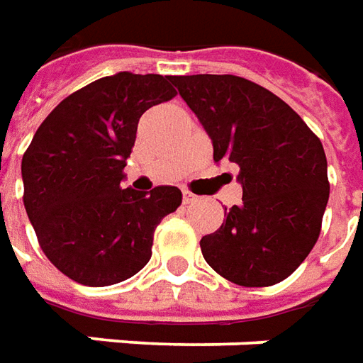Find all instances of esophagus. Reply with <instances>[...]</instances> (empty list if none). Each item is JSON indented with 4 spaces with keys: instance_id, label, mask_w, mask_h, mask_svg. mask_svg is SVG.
I'll return each mask as SVG.
<instances>
[{
    "instance_id": "obj_1",
    "label": "esophagus",
    "mask_w": 363,
    "mask_h": 363,
    "mask_svg": "<svg viewBox=\"0 0 363 363\" xmlns=\"http://www.w3.org/2000/svg\"><path fill=\"white\" fill-rule=\"evenodd\" d=\"M182 195H184V203H194L195 199H197V195L191 194V191H187V189H184Z\"/></svg>"
}]
</instances>
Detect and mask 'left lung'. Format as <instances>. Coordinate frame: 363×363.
<instances>
[{
  "label": "left lung",
  "instance_id": "obj_1",
  "mask_svg": "<svg viewBox=\"0 0 363 363\" xmlns=\"http://www.w3.org/2000/svg\"><path fill=\"white\" fill-rule=\"evenodd\" d=\"M207 130L213 160L238 164L242 205L201 238L203 258L233 284L268 287L299 268L320 235L328 203L325 148L266 87L223 74L174 76Z\"/></svg>",
  "mask_w": 363,
  "mask_h": 363
}]
</instances>
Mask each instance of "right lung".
<instances>
[{"label": "right lung", "instance_id": "1", "mask_svg": "<svg viewBox=\"0 0 363 363\" xmlns=\"http://www.w3.org/2000/svg\"><path fill=\"white\" fill-rule=\"evenodd\" d=\"M168 79H95L54 107L23 154V203L38 244L78 284L105 287L140 272L154 230L182 203L174 186L121 189L143 113L176 95Z\"/></svg>", "mask_w": 363, "mask_h": 363}]
</instances>
